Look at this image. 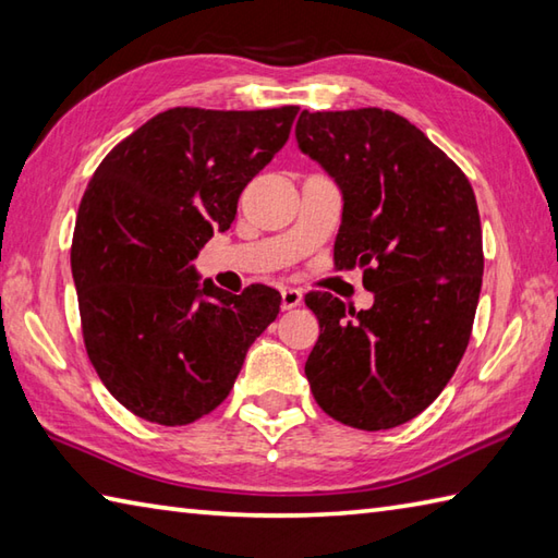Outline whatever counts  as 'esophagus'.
Instances as JSON below:
<instances>
[{
  "label": "esophagus",
  "instance_id": "obj_1",
  "mask_svg": "<svg viewBox=\"0 0 558 558\" xmlns=\"http://www.w3.org/2000/svg\"><path fill=\"white\" fill-rule=\"evenodd\" d=\"M301 301H303V293L299 289H293V287L281 289V308L283 311L295 308V305H301Z\"/></svg>",
  "mask_w": 558,
  "mask_h": 558
}]
</instances>
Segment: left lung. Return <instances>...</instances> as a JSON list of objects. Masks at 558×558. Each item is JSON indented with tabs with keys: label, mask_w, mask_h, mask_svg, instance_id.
<instances>
[{
	"label": "left lung",
	"mask_w": 558,
	"mask_h": 558,
	"mask_svg": "<svg viewBox=\"0 0 558 558\" xmlns=\"http://www.w3.org/2000/svg\"><path fill=\"white\" fill-rule=\"evenodd\" d=\"M299 149L342 190L337 269H363L368 311L305 295L320 337L305 361L315 402L361 430L395 428L436 400L470 344L482 223L468 175L392 110H303Z\"/></svg>",
	"instance_id": "obj_1"
}]
</instances>
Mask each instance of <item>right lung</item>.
<instances>
[{
	"label": "right lung",
	"mask_w": 558,
	"mask_h": 558,
	"mask_svg": "<svg viewBox=\"0 0 558 558\" xmlns=\"http://www.w3.org/2000/svg\"><path fill=\"white\" fill-rule=\"evenodd\" d=\"M295 106L170 108L112 149L78 204L72 277L86 354L132 414L197 422L229 397L281 295L199 281L192 259L289 140Z\"/></svg>",
	"instance_id": "add662e5"
}]
</instances>
